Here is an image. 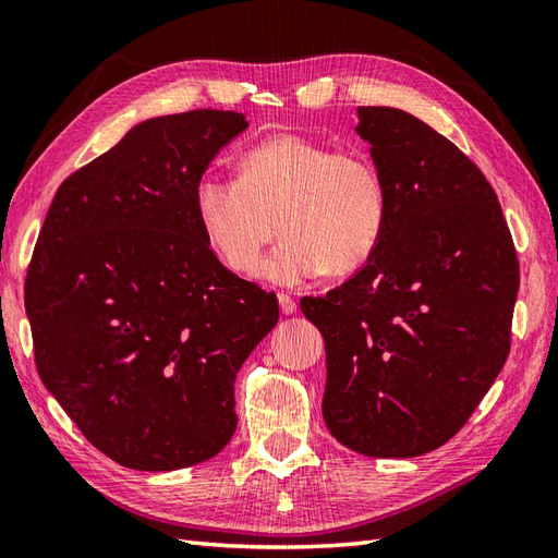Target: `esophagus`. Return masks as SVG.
<instances>
[{
  "label": "esophagus",
  "instance_id": "1",
  "mask_svg": "<svg viewBox=\"0 0 558 558\" xmlns=\"http://www.w3.org/2000/svg\"><path fill=\"white\" fill-rule=\"evenodd\" d=\"M277 300H279V310H281V314H293V312H295V300H293L291 295L279 293V295H277Z\"/></svg>",
  "mask_w": 558,
  "mask_h": 558
}]
</instances>
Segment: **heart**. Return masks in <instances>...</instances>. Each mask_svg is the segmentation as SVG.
Returning a JSON list of instances; mask_svg holds the SVG:
<instances>
[{"label":"heart","instance_id":"obj_1","mask_svg":"<svg viewBox=\"0 0 558 558\" xmlns=\"http://www.w3.org/2000/svg\"><path fill=\"white\" fill-rule=\"evenodd\" d=\"M193 209L207 246L234 275H253L278 218L283 242L263 265L277 286L349 275L377 251L388 191L363 150H332L300 134H275L240 156V179L202 174Z\"/></svg>","mask_w":558,"mask_h":558}]
</instances>
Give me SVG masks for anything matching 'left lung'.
I'll use <instances>...</instances> for the list:
<instances>
[{
    "label": "left lung",
    "instance_id": "8db88e82",
    "mask_svg": "<svg viewBox=\"0 0 558 558\" xmlns=\"http://www.w3.org/2000/svg\"><path fill=\"white\" fill-rule=\"evenodd\" d=\"M388 223L356 275L300 310L324 335V418L351 451L410 459L459 433L510 353L519 263L480 167L393 107H359Z\"/></svg>",
    "mask_w": 558,
    "mask_h": 558
}]
</instances>
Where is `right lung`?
Listing matches in <instances>:
<instances>
[{"mask_svg":"<svg viewBox=\"0 0 558 558\" xmlns=\"http://www.w3.org/2000/svg\"><path fill=\"white\" fill-rule=\"evenodd\" d=\"M248 128L197 109L134 125L62 181L32 253L39 377L86 440L132 470H179L238 428L234 379L277 326L275 293L207 246L195 181Z\"/></svg>","mask_w":558,"mask_h":558,"instance_id":"right-lung-1","label":"right lung"}]
</instances>
